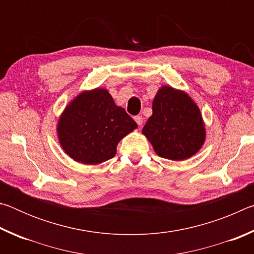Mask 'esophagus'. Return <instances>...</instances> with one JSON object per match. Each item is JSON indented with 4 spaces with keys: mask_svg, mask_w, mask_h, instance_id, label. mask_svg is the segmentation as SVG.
<instances>
[{
    "mask_svg": "<svg viewBox=\"0 0 254 254\" xmlns=\"http://www.w3.org/2000/svg\"><path fill=\"white\" fill-rule=\"evenodd\" d=\"M134 120H135V122H136L137 126H139V127L142 126V123H143V118L141 117V115H136V117H134Z\"/></svg>",
    "mask_w": 254,
    "mask_h": 254,
    "instance_id": "obj_1",
    "label": "esophagus"
}]
</instances>
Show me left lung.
I'll return each instance as SVG.
<instances>
[{
	"instance_id": "obj_1",
	"label": "left lung",
	"mask_w": 254,
	"mask_h": 254,
	"mask_svg": "<svg viewBox=\"0 0 254 254\" xmlns=\"http://www.w3.org/2000/svg\"><path fill=\"white\" fill-rule=\"evenodd\" d=\"M142 133L157 154L175 161L194 156L205 141L198 106L186 93L170 86L158 91L152 103V115Z\"/></svg>"
}]
</instances>
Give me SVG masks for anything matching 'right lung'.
Here are the masks:
<instances>
[{
  "label": "right lung",
  "instance_id": "1",
  "mask_svg": "<svg viewBox=\"0 0 254 254\" xmlns=\"http://www.w3.org/2000/svg\"><path fill=\"white\" fill-rule=\"evenodd\" d=\"M126 110L103 88L83 92L70 102L58 122V137L68 156L85 165L113 158L119 141L136 128Z\"/></svg>",
  "mask_w": 254,
  "mask_h": 254
}]
</instances>
